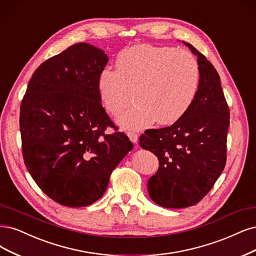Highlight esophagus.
I'll list each match as a JSON object with an SVG mask.
<instances>
[{
    "label": "esophagus",
    "instance_id": "1",
    "mask_svg": "<svg viewBox=\"0 0 256 256\" xmlns=\"http://www.w3.org/2000/svg\"><path fill=\"white\" fill-rule=\"evenodd\" d=\"M128 136H129V138H130L131 142H134V144H136V143H138V134H136V132L129 131V132H128Z\"/></svg>",
    "mask_w": 256,
    "mask_h": 256
}]
</instances>
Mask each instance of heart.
<instances>
[{
    "label": "heart",
    "instance_id": "obj_1",
    "mask_svg": "<svg viewBox=\"0 0 256 256\" xmlns=\"http://www.w3.org/2000/svg\"><path fill=\"white\" fill-rule=\"evenodd\" d=\"M200 84V68L190 52L172 46L138 44L122 50L116 71L104 68L98 80L104 108L118 116L134 100L136 104L118 118L127 129L140 130L156 120L170 125L188 111Z\"/></svg>",
    "mask_w": 256,
    "mask_h": 256
}]
</instances>
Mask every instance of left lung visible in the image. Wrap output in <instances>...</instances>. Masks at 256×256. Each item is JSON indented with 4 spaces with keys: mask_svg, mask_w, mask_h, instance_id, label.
Segmentation results:
<instances>
[{
    "mask_svg": "<svg viewBox=\"0 0 256 256\" xmlns=\"http://www.w3.org/2000/svg\"><path fill=\"white\" fill-rule=\"evenodd\" d=\"M185 44L198 56L200 84L196 98L172 126L148 129L140 136V147L154 154L160 163L148 180L149 196L168 208L198 204L212 190L226 162L230 110L220 77L201 52Z\"/></svg>",
    "mask_w": 256,
    "mask_h": 256,
    "instance_id": "left-lung-1",
    "label": "left lung"
}]
</instances>
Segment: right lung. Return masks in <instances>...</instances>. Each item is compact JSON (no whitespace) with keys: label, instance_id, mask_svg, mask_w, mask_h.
Here are the masks:
<instances>
[{"label":"right lung","instance_id":"right-lung-1","mask_svg":"<svg viewBox=\"0 0 256 256\" xmlns=\"http://www.w3.org/2000/svg\"><path fill=\"white\" fill-rule=\"evenodd\" d=\"M104 52L76 43L34 72L20 108L22 154L40 190L57 204L80 208L98 200L134 144L100 102ZM112 128V134L105 132Z\"/></svg>","mask_w":256,"mask_h":256}]
</instances>
